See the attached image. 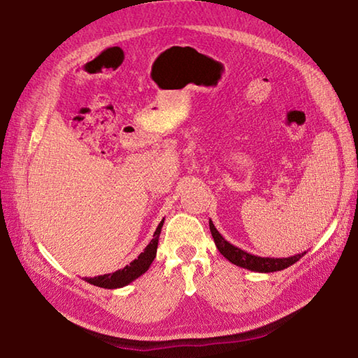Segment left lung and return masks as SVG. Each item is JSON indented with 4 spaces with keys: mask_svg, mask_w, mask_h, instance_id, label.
Here are the masks:
<instances>
[{
    "mask_svg": "<svg viewBox=\"0 0 358 358\" xmlns=\"http://www.w3.org/2000/svg\"><path fill=\"white\" fill-rule=\"evenodd\" d=\"M209 229H210L212 237H214L215 246L220 250V254H222L224 258H227V260H229L232 264H237L243 269H249L254 272H264V273L283 271V269L289 268V266H292L294 263L299 262L300 258L306 254V250H305V252L287 257V258L258 257V255H254L250 252H246V250L234 246L229 241L224 240L223 235L217 231V227L214 226V223H212V220H209Z\"/></svg>",
    "mask_w": 358,
    "mask_h": 358,
    "instance_id": "obj_1",
    "label": "left lung"
}]
</instances>
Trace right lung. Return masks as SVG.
<instances>
[{"instance_id": "add662e5", "label": "right lung", "mask_w": 358, "mask_h": 358, "mask_svg": "<svg viewBox=\"0 0 358 358\" xmlns=\"http://www.w3.org/2000/svg\"><path fill=\"white\" fill-rule=\"evenodd\" d=\"M163 223H164V218L159 222L157 231L154 232V238H152L149 245L144 248V250L138 255V258H135L134 262L126 264L123 269H118L112 273H104V275H98L94 278L86 277L85 280L87 281V283L98 286V287L117 289V287L127 286L129 283H132L134 280L141 277L143 273L150 268V264H152V262H154V258L157 255L158 238H159V234H162Z\"/></svg>"}]
</instances>
